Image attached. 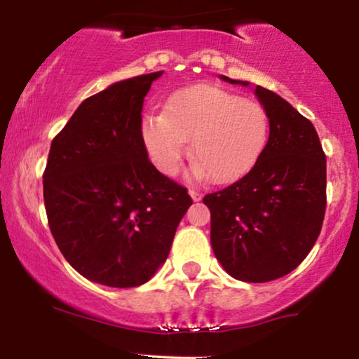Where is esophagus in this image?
<instances>
[{"mask_svg":"<svg viewBox=\"0 0 359 359\" xmlns=\"http://www.w3.org/2000/svg\"><path fill=\"white\" fill-rule=\"evenodd\" d=\"M189 196H191L192 201H196V203L203 199V194L197 191V189H189Z\"/></svg>","mask_w":359,"mask_h":359,"instance_id":"esophagus-1","label":"esophagus"}]
</instances>
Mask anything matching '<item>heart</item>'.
<instances>
[{
  "label": "heart",
  "mask_w": 359,
  "mask_h": 359,
  "mask_svg": "<svg viewBox=\"0 0 359 359\" xmlns=\"http://www.w3.org/2000/svg\"><path fill=\"white\" fill-rule=\"evenodd\" d=\"M142 137L151 162L174 175L187 142L196 172L216 184H233L258 163L269 145L270 118L258 101L211 84L177 90L162 114L143 119Z\"/></svg>",
  "instance_id": "b5f03b06"
}]
</instances>
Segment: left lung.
Returning <instances> with one entry per match:
<instances>
[{
    "instance_id": "left-lung-1",
    "label": "left lung",
    "mask_w": 359,
    "mask_h": 359,
    "mask_svg": "<svg viewBox=\"0 0 359 359\" xmlns=\"http://www.w3.org/2000/svg\"><path fill=\"white\" fill-rule=\"evenodd\" d=\"M255 94L270 118L269 145L248 174L203 201L224 270L263 283L297 269L317 241L325 212V154L314 125L297 109L262 86Z\"/></svg>"
}]
</instances>
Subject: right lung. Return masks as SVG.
I'll return each mask as SVG.
<instances>
[{"instance_id":"add662e5","label":"right lung","mask_w":359,"mask_h":359,"mask_svg":"<svg viewBox=\"0 0 359 359\" xmlns=\"http://www.w3.org/2000/svg\"><path fill=\"white\" fill-rule=\"evenodd\" d=\"M162 74L119 81L82 101L48 151L43 201L52 236L74 269L101 285L130 288L154 277L192 205L143 143V100Z\"/></svg>"}]
</instances>
